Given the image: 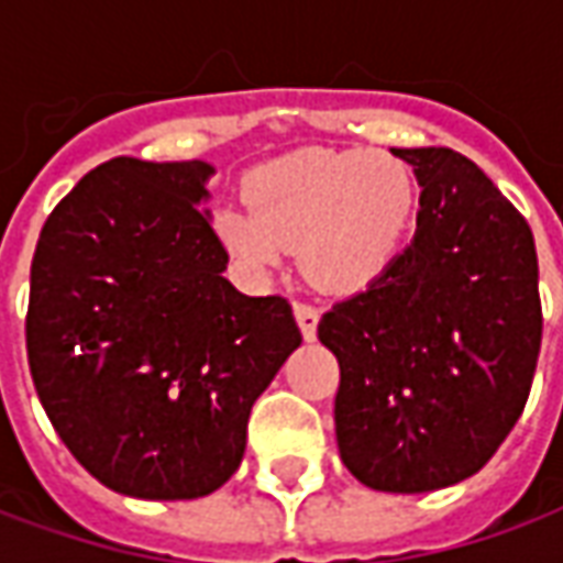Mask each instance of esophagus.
Returning <instances> with one entry per match:
<instances>
[{
  "label": "esophagus",
  "mask_w": 563,
  "mask_h": 563,
  "mask_svg": "<svg viewBox=\"0 0 563 563\" xmlns=\"http://www.w3.org/2000/svg\"><path fill=\"white\" fill-rule=\"evenodd\" d=\"M295 319H298V329L305 334V341H313L317 338L319 325V310L307 301H295Z\"/></svg>",
  "instance_id": "esophagus-1"
}]
</instances>
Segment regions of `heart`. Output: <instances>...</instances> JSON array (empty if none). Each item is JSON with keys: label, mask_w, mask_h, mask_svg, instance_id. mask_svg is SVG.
<instances>
[{"label": "heart", "mask_w": 563, "mask_h": 563, "mask_svg": "<svg viewBox=\"0 0 563 563\" xmlns=\"http://www.w3.org/2000/svg\"><path fill=\"white\" fill-rule=\"evenodd\" d=\"M245 210L213 213V234L238 268L268 277L286 250L329 292H362L401 258L419 213L413 168L386 150L305 147L244 177Z\"/></svg>", "instance_id": "heart-1"}]
</instances>
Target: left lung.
Instances as JSON below:
<instances>
[{"label":"left lung","mask_w":563,"mask_h":563,"mask_svg":"<svg viewBox=\"0 0 563 563\" xmlns=\"http://www.w3.org/2000/svg\"><path fill=\"white\" fill-rule=\"evenodd\" d=\"M422 196L401 258L319 319L338 355V449L377 492H437L485 467L531 391L543 307L531 225L467 156L391 147Z\"/></svg>","instance_id":"8db88e82"}]
</instances>
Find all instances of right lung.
<instances>
[{
    "instance_id": "1",
    "label": "right lung",
    "mask_w": 563,
    "mask_h": 563,
    "mask_svg": "<svg viewBox=\"0 0 563 563\" xmlns=\"http://www.w3.org/2000/svg\"><path fill=\"white\" fill-rule=\"evenodd\" d=\"M208 162L117 156L80 177L32 256L26 355L68 452L144 500L217 492L244 459L246 419L301 346L280 295L222 277Z\"/></svg>"
}]
</instances>
